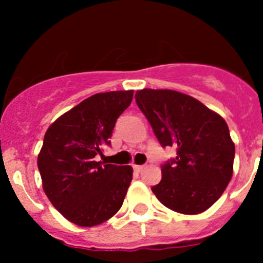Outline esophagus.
I'll return each mask as SVG.
<instances>
[{
	"instance_id": "1",
	"label": "esophagus",
	"mask_w": 263,
	"mask_h": 263,
	"mask_svg": "<svg viewBox=\"0 0 263 263\" xmlns=\"http://www.w3.org/2000/svg\"><path fill=\"white\" fill-rule=\"evenodd\" d=\"M134 169L137 172V173H140V172L144 171V165H134Z\"/></svg>"
}]
</instances>
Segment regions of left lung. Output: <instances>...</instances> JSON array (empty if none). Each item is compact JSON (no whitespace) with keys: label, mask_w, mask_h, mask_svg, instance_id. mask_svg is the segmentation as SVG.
I'll list each match as a JSON object with an SVG mask.
<instances>
[{"label":"left lung","mask_w":263,"mask_h":263,"mask_svg":"<svg viewBox=\"0 0 263 263\" xmlns=\"http://www.w3.org/2000/svg\"><path fill=\"white\" fill-rule=\"evenodd\" d=\"M135 98L161 146L177 148L176 158L161 165V181L151 191L176 213L206 211L233 176L235 146L227 122L197 99L174 90L142 89Z\"/></svg>","instance_id":"1"}]
</instances>
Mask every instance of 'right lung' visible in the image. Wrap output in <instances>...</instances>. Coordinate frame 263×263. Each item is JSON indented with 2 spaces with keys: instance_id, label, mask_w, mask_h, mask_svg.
Listing matches in <instances>:
<instances>
[{
  "instance_id": "1",
  "label": "right lung",
  "mask_w": 263,
  "mask_h": 263,
  "mask_svg": "<svg viewBox=\"0 0 263 263\" xmlns=\"http://www.w3.org/2000/svg\"><path fill=\"white\" fill-rule=\"evenodd\" d=\"M134 90L99 92L55 119L38 155L43 190L68 221L94 227L118 213L132 181V166L98 161L110 145L117 118Z\"/></svg>"
}]
</instances>
